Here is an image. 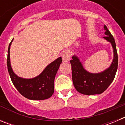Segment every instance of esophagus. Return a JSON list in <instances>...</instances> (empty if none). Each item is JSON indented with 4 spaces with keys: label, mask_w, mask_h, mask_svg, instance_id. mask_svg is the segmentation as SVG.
Masks as SVG:
<instances>
[{
    "label": "esophagus",
    "mask_w": 125,
    "mask_h": 125,
    "mask_svg": "<svg viewBox=\"0 0 125 125\" xmlns=\"http://www.w3.org/2000/svg\"><path fill=\"white\" fill-rule=\"evenodd\" d=\"M71 52L69 50H65L61 54V57L63 62H68L69 61L71 57Z\"/></svg>",
    "instance_id": "34e87169"
}]
</instances>
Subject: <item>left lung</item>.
Instances as JSON below:
<instances>
[{"mask_svg": "<svg viewBox=\"0 0 125 125\" xmlns=\"http://www.w3.org/2000/svg\"><path fill=\"white\" fill-rule=\"evenodd\" d=\"M105 37L104 39L110 42L113 50V59L108 68L99 73H91L84 68L80 60L74 55L70 60L72 69V79L77 91L85 95L101 94L109 87L115 76L118 69V57L116 46L113 36L104 25Z\"/></svg>", "mask_w": 125, "mask_h": 125, "instance_id": "obj_1", "label": "left lung"}]
</instances>
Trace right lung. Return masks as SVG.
Segmentation results:
<instances>
[{"label": "right lung", "instance_id": "obj_1", "mask_svg": "<svg viewBox=\"0 0 125 125\" xmlns=\"http://www.w3.org/2000/svg\"><path fill=\"white\" fill-rule=\"evenodd\" d=\"M12 41L13 39L9 45L7 64L9 74L14 86L23 96L29 100H44L49 98L54 91V79L62 62V58L59 57L52 62L36 78H21L14 73L11 67L10 48Z\"/></svg>", "mask_w": 125, "mask_h": 125}]
</instances>
